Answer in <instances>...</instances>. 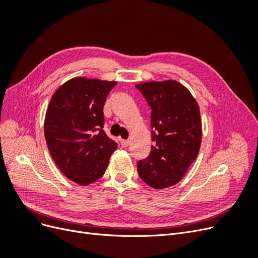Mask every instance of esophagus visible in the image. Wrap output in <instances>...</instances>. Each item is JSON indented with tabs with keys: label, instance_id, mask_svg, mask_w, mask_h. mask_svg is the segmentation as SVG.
<instances>
[{
	"label": "esophagus",
	"instance_id": "1",
	"mask_svg": "<svg viewBox=\"0 0 258 258\" xmlns=\"http://www.w3.org/2000/svg\"><path fill=\"white\" fill-rule=\"evenodd\" d=\"M129 141H128V140H121V141H120V144H121V146L122 147H127L128 145H129Z\"/></svg>",
	"mask_w": 258,
	"mask_h": 258
}]
</instances>
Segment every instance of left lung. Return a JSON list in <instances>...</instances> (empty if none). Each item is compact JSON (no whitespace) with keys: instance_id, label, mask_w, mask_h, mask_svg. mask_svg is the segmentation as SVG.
Returning a JSON list of instances; mask_svg holds the SVG:
<instances>
[{"instance_id":"8db88e82","label":"left lung","mask_w":258,"mask_h":258,"mask_svg":"<svg viewBox=\"0 0 258 258\" xmlns=\"http://www.w3.org/2000/svg\"><path fill=\"white\" fill-rule=\"evenodd\" d=\"M152 108V139L148 157L138 162L140 177L155 189L177 184L196 160L202 139L199 105L176 81L136 85Z\"/></svg>"}]
</instances>
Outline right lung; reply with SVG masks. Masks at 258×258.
<instances>
[{
    "label": "right lung",
    "mask_w": 258,
    "mask_h": 258,
    "mask_svg": "<svg viewBox=\"0 0 258 258\" xmlns=\"http://www.w3.org/2000/svg\"><path fill=\"white\" fill-rule=\"evenodd\" d=\"M115 81L74 77L54 91L45 115L44 134L59 170L86 186L102 176L117 144L103 131V106Z\"/></svg>",
    "instance_id": "add662e5"
}]
</instances>
